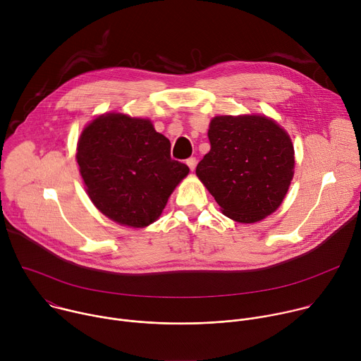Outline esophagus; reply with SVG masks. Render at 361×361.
<instances>
[{"label":"esophagus","mask_w":361,"mask_h":361,"mask_svg":"<svg viewBox=\"0 0 361 361\" xmlns=\"http://www.w3.org/2000/svg\"><path fill=\"white\" fill-rule=\"evenodd\" d=\"M187 166L190 167V170L191 171H194V169H195V164H197V160H195V157H190V159H187Z\"/></svg>","instance_id":"1"}]
</instances>
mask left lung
<instances>
[{
  "label": "left lung",
  "instance_id": "8db88e82",
  "mask_svg": "<svg viewBox=\"0 0 361 361\" xmlns=\"http://www.w3.org/2000/svg\"><path fill=\"white\" fill-rule=\"evenodd\" d=\"M212 148L195 174L221 212L238 223L274 213L293 180L294 148L288 134L262 116H221L210 123Z\"/></svg>",
  "mask_w": 361,
  "mask_h": 361
}]
</instances>
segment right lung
I'll use <instances>...</instances> for the list:
<instances>
[{
	"label": "right lung",
	"instance_id": "1",
	"mask_svg": "<svg viewBox=\"0 0 361 361\" xmlns=\"http://www.w3.org/2000/svg\"><path fill=\"white\" fill-rule=\"evenodd\" d=\"M170 140L149 120L107 114L84 128L77 163L95 207L123 226L156 221L190 169L170 156Z\"/></svg>",
	"mask_w": 361,
	"mask_h": 361
}]
</instances>
